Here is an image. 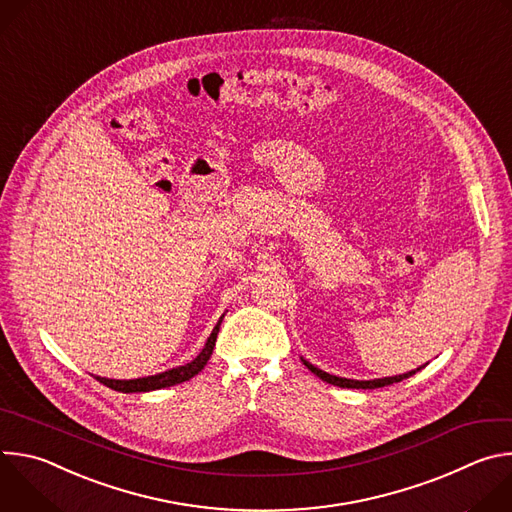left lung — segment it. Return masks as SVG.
Listing matches in <instances>:
<instances>
[{
    "mask_svg": "<svg viewBox=\"0 0 512 512\" xmlns=\"http://www.w3.org/2000/svg\"><path fill=\"white\" fill-rule=\"evenodd\" d=\"M304 360V358H302ZM304 364L306 367L316 375V377H320L322 381H326V383H330V385H336V387H342V389H379V387H387V385H393V383H399V381H403V379H409V377H413L417 371H421L423 367H419V369H415V371H409V373H405V375H395V377H385V379H373V381H354V379H344V377H336V375H330V373H324V371H320L318 367H314V364H310L308 360H304Z\"/></svg>",
    "mask_w": 512,
    "mask_h": 512,
    "instance_id": "1",
    "label": "left lung"
}]
</instances>
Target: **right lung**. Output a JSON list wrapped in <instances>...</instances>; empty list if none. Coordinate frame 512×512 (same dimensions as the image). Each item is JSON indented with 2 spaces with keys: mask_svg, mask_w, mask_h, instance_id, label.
<instances>
[{
  "mask_svg": "<svg viewBox=\"0 0 512 512\" xmlns=\"http://www.w3.org/2000/svg\"><path fill=\"white\" fill-rule=\"evenodd\" d=\"M225 318V316H223ZM223 318L216 322L212 334L208 336L202 352L188 364H184V367H176V369H170L166 373H160V375H152V377H141V379H129V381H119V379H105V377H95L99 383H103L105 387L113 389V391H119V393H145V391H156V389H164V387H172V385H178V383H184V381H190L192 377H196L202 369L204 364L208 362L212 350H214V342H216V336H218V328H221V322Z\"/></svg>",
  "mask_w": 512,
  "mask_h": 512,
  "instance_id": "1",
  "label": "right lung"
}]
</instances>
